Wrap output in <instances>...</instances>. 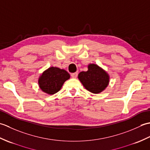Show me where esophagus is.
Wrapping results in <instances>:
<instances>
[{"label": "esophagus", "instance_id": "esophagus-1", "mask_svg": "<svg viewBox=\"0 0 150 150\" xmlns=\"http://www.w3.org/2000/svg\"><path fill=\"white\" fill-rule=\"evenodd\" d=\"M71 77H72V78H74V79H75V78H77V76H78V73H71Z\"/></svg>", "mask_w": 150, "mask_h": 150}]
</instances>
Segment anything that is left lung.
Segmentation results:
<instances>
[{"mask_svg": "<svg viewBox=\"0 0 150 150\" xmlns=\"http://www.w3.org/2000/svg\"><path fill=\"white\" fill-rule=\"evenodd\" d=\"M87 71L79 73L78 78L84 88L93 93H99L109 84L110 76L103 69L95 64L88 66Z\"/></svg>", "mask_w": 150, "mask_h": 150, "instance_id": "left-lung-1", "label": "left lung"}]
</instances>
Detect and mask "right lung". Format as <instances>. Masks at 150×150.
<instances>
[{
  "label": "right lung",
  "instance_id": "right-lung-1",
  "mask_svg": "<svg viewBox=\"0 0 150 150\" xmlns=\"http://www.w3.org/2000/svg\"><path fill=\"white\" fill-rule=\"evenodd\" d=\"M69 78L70 75L66 70L50 67L42 73L38 82L41 90L47 94L53 95L57 93Z\"/></svg>",
  "mask_w": 150,
  "mask_h": 150
}]
</instances>
